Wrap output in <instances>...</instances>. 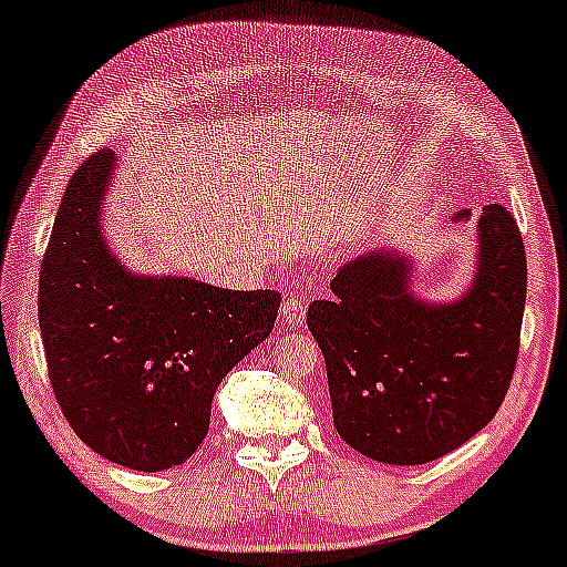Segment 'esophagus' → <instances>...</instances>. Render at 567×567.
I'll return each instance as SVG.
<instances>
[{"instance_id": "1", "label": "esophagus", "mask_w": 567, "mask_h": 567, "mask_svg": "<svg viewBox=\"0 0 567 567\" xmlns=\"http://www.w3.org/2000/svg\"><path fill=\"white\" fill-rule=\"evenodd\" d=\"M279 317H282V322H288V324H292V327L303 324V319H306V303L301 301V298L288 296V298H285V301H282V306H279Z\"/></svg>"}]
</instances>
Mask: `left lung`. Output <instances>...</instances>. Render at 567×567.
Wrapping results in <instances>:
<instances>
[{"instance_id": "obj_1", "label": "left lung", "mask_w": 567, "mask_h": 567, "mask_svg": "<svg viewBox=\"0 0 567 567\" xmlns=\"http://www.w3.org/2000/svg\"><path fill=\"white\" fill-rule=\"evenodd\" d=\"M473 210L462 208L452 221ZM404 245L346 261L306 313L324 353L340 439L383 465H425L494 420L517 361L525 248L507 208L475 221V266L456 298L417 292Z\"/></svg>"}]
</instances>
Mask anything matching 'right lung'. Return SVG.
<instances>
[{"instance_id":"1","label":"right lung","mask_w":567,"mask_h":567,"mask_svg":"<svg viewBox=\"0 0 567 567\" xmlns=\"http://www.w3.org/2000/svg\"><path fill=\"white\" fill-rule=\"evenodd\" d=\"M115 168L102 150L68 182L39 271V327L79 439L115 465L158 473L206 439L216 388L269 338L279 292L128 269L102 229Z\"/></svg>"}]
</instances>
